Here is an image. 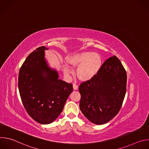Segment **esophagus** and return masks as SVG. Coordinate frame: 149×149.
Segmentation results:
<instances>
[{
	"label": "esophagus",
	"instance_id": "esophagus-1",
	"mask_svg": "<svg viewBox=\"0 0 149 149\" xmlns=\"http://www.w3.org/2000/svg\"><path fill=\"white\" fill-rule=\"evenodd\" d=\"M78 87L77 85H76L75 84H73V89L74 90H78Z\"/></svg>",
	"mask_w": 149,
	"mask_h": 149
}]
</instances>
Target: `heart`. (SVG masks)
Segmentation results:
<instances>
[{
	"instance_id": "1",
	"label": "heart",
	"mask_w": 149,
	"mask_h": 149,
	"mask_svg": "<svg viewBox=\"0 0 149 149\" xmlns=\"http://www.w3.org/2000/svg\"><path fill=\"white\" fill-rule=\"evenodd\" d=\"M67 62L72 67H77V77L82 81H88L94 78L99 72L102 63L101 56L90 51H84L72 54L67 58ZM63 71L68 74L69 68L65 65Z\"/></svg>"
}]
</instances>
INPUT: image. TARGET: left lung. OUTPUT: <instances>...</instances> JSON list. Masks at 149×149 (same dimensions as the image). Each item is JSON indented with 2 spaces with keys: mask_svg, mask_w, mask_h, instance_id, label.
I'll list each match as a JSON object with an SVG mask.
<instances>
[{
  "mask_svg": "<svg viewBox=\"0 0 149 149\" xmlns=\"http://www.w3.org/2000/svg\"><path fill=\"white\" fill-rule=\"evenodd\" d=\"M127 74L116 56L106 60L98 74L79 86V108L88 120L101 125L119 112L125 95Z\"/></svg>",
  "mask_w": 149,
  "mask_h": 149,
  "instance_id": "obj_1",
  "label": "left lung"
}]
</instances>
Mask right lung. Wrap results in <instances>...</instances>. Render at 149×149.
Masks as SVG:
<instances>
[{
  "label": "right lung",
  "mask_w": 149,
  "mask_h": 149,
  "mask_svg": "<svg viewBox=\"0 0 149 149\" xmlns=\"http://www.w3.org/2000/svg\"><path fill=\"white\" fill-rule=\"evenodd\" d=\"M40 47L26 58L21 67L18 88L23 105L36 121L48 124L54 121L63 110L73 91L72 85L59 78L58 71L51 68Z\"/></svg>",
  "instance_id": "1"
}]
</instances>
